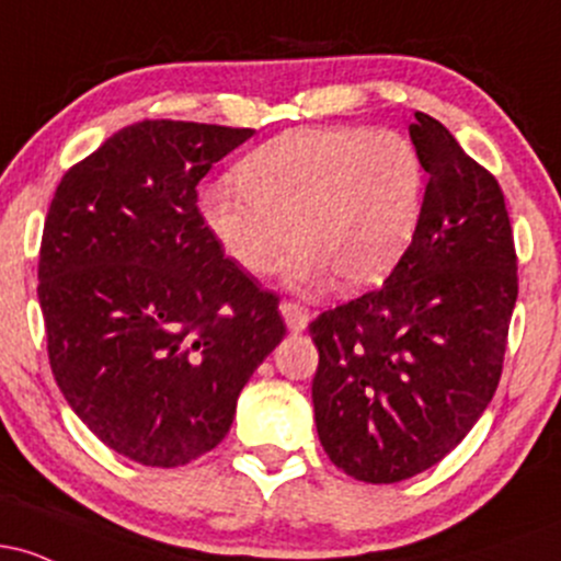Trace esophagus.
Here are the masks:
<instances>
[{"instance_id":"esophagus-1","label":"esophagus","mask_w":561,"mask_h":561,"mask_svg":"<svg viewBox=\"0 0 561 561\" xmlns=\"http://www.w3.org/2000/svg\"><path fill=\"white\" fill-rule=\"evenodd\" d=\"M279 311H282V319H285L289 332H302L308 327V321H311V311H308L306 306H300V302L285 300L279 306Z\"/></svg>"}]
</instances>
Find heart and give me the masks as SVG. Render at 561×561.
Wrapping results in <instances>:
<instances>
[{
    "mask_svg": "<svg viewBox=\"0 0 561 561\" xmlns=\"http://www.w3.org/2000/svg\"><path fill=\"white\" fill-rule=\"evenodd\" d=\"M199 210L242 272H272L295 234L289 285H321L334 272L340 287L369 289L416 240L424 165L396 131L306 128L250 152L237 165V186L205 190Z\"/></svg>",
    "mask_w": 561,
    "mask_h": 561,
    "instance_id": "heart-1",
    "label": "heart"
}]
</instances>
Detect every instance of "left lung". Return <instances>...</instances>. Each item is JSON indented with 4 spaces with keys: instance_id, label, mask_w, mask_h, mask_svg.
I'll return each instance as SVG.
<instances>
[{
    "instance_id": "obj_1",
    "label": "left lung",
    "mask_w": 561,
    "mask_h": 561,
    "mask_svg": "<svg viewBox=\"0 0 561 561\" xmlns=\"http://www.w3.org/2000/svg\"><path fill=\"white\" fill-rule=\"evenodd\" d=\"M430 182L385 285L311 321L317 433L334 467L388 485L435 467L491 403L517 302L504 192L440 121L409 126Z\"/></svg>"
}]
</instances>
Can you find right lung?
<instances>
[{
    "label": "right lung",
    "instance_id": "add662e5",
    "mask_svg": "<svg viewBox=\"0 0 561 561\" xmlns=\"http://www.w3.org/2000/svg\"><path fill=\"white\" fill-rule=\"evenodd\" d=\"M253 128L141 121L57 186L38 253L53 375L92 433L145 467H182L229 433L285 337L279 300L224 255L199 179Z\"/></svg>",
    "mask_w": 561,
    "mask_h": 561
}]
</instances>
